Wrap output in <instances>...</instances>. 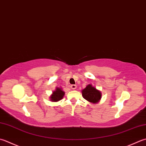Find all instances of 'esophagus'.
<instances>
[{
    "label": "esophagus",
    "mask_w": 146,
    "mask_h": 146,
    "mask_svg": "<svg viewBox=\"0 0 146 146\" xmlns=\"http://www.w3.org/2000/svg\"><path fill=\"white\" fill-rule=\"evenodd\" d=\"M70 88H71V89H75V88H76V85H71Z\"/></svg>",
    "instance_id": "1"
}]
</instances>
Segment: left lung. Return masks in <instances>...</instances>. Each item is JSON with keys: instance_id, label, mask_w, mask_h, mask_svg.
<instances>
[{"instance_id": "8db88e82", "label": "left lung", "mask_w": 146, "mask_h": 146, "mask_svg": "<svg viewBox=\"0 0 146 146\" xmlns=\"http://www.w3.org/2000/svg\"><path fill=\"white\" fill-rule=\"evenodd\" d=\"M82 92L83 98L91 103H97L101 98V92L90 84L88 85Z\"/></svg>"}]
</instances>
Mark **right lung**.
<instances>
[{
    "label": "right lung",
    "instance_id": "right-lung-1",
    "mask_svg": "<svg viewBox=\"0 0 146 146\" xmlns=\"http://www.w3.org/2000/svg\"><path fill=\"white\" fill-rule=\"evenodd\" d=\"M64 95V92L62 90L61 88H57L56 90L53 92L52 96L50 97V100L54 102L59 101L60 100L62 99Z\"/></svg>",
    "mask_w": 146,
    "mask_h": 146
}]
</instances>
